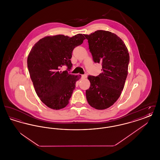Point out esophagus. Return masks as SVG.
I'll return each instance as SVG.
<instances>
[{"mask_svg":"<svg viewBox=\"0 0 160 160\" xmlns=\"http://www.w3.org/2000/svg\"><path fill=\"white\" fill-rule=\"evenodd\" d=\"M86 77H87V75H86V74L82 75V78H86Z\"/></svg>","mask_w":160,"mask_h":160,"instance_id":"obj_1","label":"esophagus"}]
</instances>
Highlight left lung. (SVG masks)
Masks as SVG:
<instances>
[{
  "label": "left lung",
  "mask_w": 160,
  "mask_h": 160,
  "mask_svg": "<svg viewBox=\"0 0 160 160\" xmlns=\"http://www.w3.org/2000/svg\"><path fill=\"white\" fill-rule=\"evenodd\" d=\"M84 35L93 60L102 63L99 75L88 77L91 86L86 91V99L92 107L104 110L121 95L128 75V50L122 39L111 32L99 30Z\"/></svg>",
  "instance_id": "1"
}]
</instances>
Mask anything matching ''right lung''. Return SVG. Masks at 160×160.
Wrapping results in <instances>:
<instances>
[{
	"label": "right lung",
	"mask_w": 160,
	"mask_h": 160,
	"mask_svg": "<svg viewBox=\"0 0 160 160\" xmlns=\"http://www.w3.org/2000/svg\"><path fill=\"white\" fill-rule=\"evenodd\" d=\"M85 39L78 33L72 37L63 35L47 36L33 46L28 57V67L35 92L41 101L53 110L67 106L76 83L81 76L62 71L72 67V50Z\"/></svg>",
	"instance_id": "1"
}]
</instances>
